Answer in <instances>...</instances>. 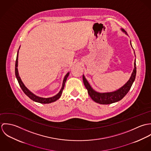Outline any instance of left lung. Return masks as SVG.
Here are the masks:
<instances>
[{"mask_svg":"<svg viewBox=\"0 0 151 151\" xmlns=\"http://www.w3.org/2000/svg\"><path fill=\"white\" fill-rule=\"evenodd\" d=\"M122 31L126 35H127V33L124 29H121ZM130 44L131 45V43L130 41ZM132 46V45H131ZM136 63H135V60L134 62V68L133 70V71L132 73L131 76L129 78V80L120 88L119 89L110 92H105V93H100L95 91L92 89V88L89 85L88 82L87 81L86 78H85L84 76H83V82L84 84V86L86 87V89L88 91V93L90 97L92 98V99L95 101L96 103L103 104V105H108L111 104L116 102H118L122 99L128 93L131 87L132 86L135 78L136 76V73H137V68H136Z\"/></svg>","mask_w":151,"mask_h":151,"instance_id":"1","label":"left lung"}]
</instances>
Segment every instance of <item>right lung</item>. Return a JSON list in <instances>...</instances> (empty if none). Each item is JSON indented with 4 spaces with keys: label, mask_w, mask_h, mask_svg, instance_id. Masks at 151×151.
Here are the masks:
<instances>
[{
    "label": "right lung",
    "mask_w": 151,
    "mask_h": 151,
    "mask_svg": "<svg viewBox=\"0 0 151 151\" xmlns=\"http://www.w3.org/2000/svg\"><path fill=\"white\" fill-rule=\"evenodd\" d=\"M20 49V47H19ZM18 54H19V50L17 52V58H16V65H15V74H16V77L17 78V80L19 82V84L20 85V86L21 87V88L22 90V91L24 92V93L28 96L31 99H32V101L40 103V104H50L52 102H53L56 101H57L58 99H59L62 95L63 90L64 89L65 87V81L67 80V78L69 75V73H68L65 76L63 81V84H62V87L60 89V91H59V92L56 95L54 96L50 97V98H41V97H39L38 96H36L35 95H34L33 93H32L29 90H28L26 86H24V84H23V83L22 82V80L19 76V72H18V68H17V66H18Z\"/></svg>",
    "instance_id": "right-lung-1"
}]
</instances>
